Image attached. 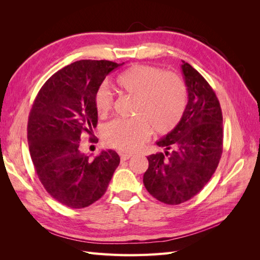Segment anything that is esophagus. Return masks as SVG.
Returning <instances> with one entry per match:
<instances>
[{
	"label": "esophagus",
	"instance_id": "1",
	"mask_svg": "<svg viewBox=\"0 0 260 260\" xmlns=\"http://www.w3.org/2000/svg\"><path fill=\"white\" fill-rule=\"evenodd\" d=\"M119 155H120V159L123 161V160H127V159H129L130 157L132 156V154H129V153H119Z\"/></svg>",
	"mask_w": 260,
	"mask_h": 260
}]
</instances>
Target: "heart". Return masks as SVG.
I'll return each instance as SVG.
<instances>
[{
  "instance_id": "1",
  "label": "heart",
  "mask_w": 260,
  "mask_h": 260,
  "mask_svg": "<svg viewBox=\"0 0 260 260\" xmlns=\"http://www.w3.org/2000/svg\"><path fill=\"white\" fill-rule=\"evenodd\" d=\"M117 88L135 95L132 119H116L104 128L105 142L125 152L136 151L149 139L153 127L158 133L174 130L186 106V86L174 73L149 65H133L116 79ZM94 106L99 116H106L113 107V96L106 86L98 89Z\"/></svg>"
}]
</instances>
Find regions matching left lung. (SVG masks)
<instances>
[{"label": "left lung", "instance_id": "obj_1", "mask_svg": "<svg viewBox=\"0 0 260 260\" xmlns=\"http://www.w3.org/2000/svg\"><path fill=\"white\" fill-rule=\"evenodd\" d=\"M181 69L187 90L184 114L177 127L156 142L166 151L147 156L143 176L148 193L168 205L198 194L214 175L222 154V113L216 94L188 62L182 60Z\"/></svg>", "mask_w": 260, "mask_h": 260}]
</instances>
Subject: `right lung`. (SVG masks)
Segmentation results:
<instances>
[{
  "label": "right lung",
  "mask_w": 260,
  "mask_h": 260,
  "mask_svg": "<svg viewBox=\"0 0 260 260\" xmlns=\"http://www.w3.org/2000/svg\"><path fill=\"white\" fill-rule=\"evenodd\" d=\"M122 64L83 59L55 73L34 102L28 144L37 175L53 199L83 208L107 190L120 157L113 149L90 157L80 151L83 132L98 124L94 98L106 76Z\"/></svg>",
  "instance_id": "right-lung-1"
}]
</instances>
